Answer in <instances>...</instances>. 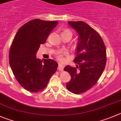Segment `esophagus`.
<instances>
[{
  "label": "esophagus",
  "mask_w": 121,
  "mask_h": 121,
  "mask_svg": "<svg viewBox=\"0 0 121 121\" xmlns=\"http://www.w3.org/2000/svg\"><path fill=\"white\" fill-rule=\"evenodd\" d=\"M64 65H63L62 64H60V63H59V64H58V69L60 72H62V71L63 70V69H64Z\"/></svg>",
  "instance_id": "obj_1"
}]
</instances>
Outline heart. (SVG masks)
<instances>
[{
  "mask_svg": "<svg viewBox=\"0 0 121 121\" xmlns=\"http://www.w3.org/2000/svg\"><path fill=\"white\" fill-rule=\"evenodd\" d=\"M63 32H69L70 33H72V32L69 30V29H66V30H64ZM68 55V51L66 49H61V50H59L57 52V53L55 54V56L57 57V59L58 60H63V57H64V55Z\"/></svg>",
  "mask_w": 121,
  "mask_h": 121,
  "instance_id": "obj_1",
  "label": "heart"
}]
</instances>
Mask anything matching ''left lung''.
<instances>
[{
  "label": "left lung",
  "instance_id": "8db88e82",
  "mask_svg": "<svg viewBox=\"0 0 121 121\" xmlns=\"http://www.w3.org/2000/svg\"><path fill=\"white\" fill-rule=\"evenodd\" d=\"M79 34L74 63L64 70L71 76L66 88L72 93L79 94L90 90L99 81L106 63V49L99 33L83 21H69Z\"/></svg>",
  "mask_w": 121,
  "mask_h": 121
}]
</instances>
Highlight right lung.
<instances>
[{"label": "right lung", "mask_w": 121, "mask_h": 121, "mask_svg": "<svg viewBox=\"0 0 121 121\" xmlns=\"http://www.w3.org/2000/svg\"><path fill=\"white\" fill-rule=\"evenodd\" d=\"M58 23L31 20L20 28L13 38L9 53L10 66L17 81L27 91L38 92L45 89L57 70V62L52 59L43 61L36 54Z\"/></svg>", "instance_id": "1"}]
</instances>
